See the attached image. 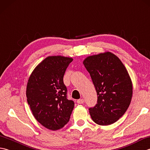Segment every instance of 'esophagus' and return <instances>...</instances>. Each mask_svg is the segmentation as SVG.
<instances>
[{
    "mask_svg": "<svg viewBox=\"0 0 150 150\" xmlns=\"http://www.w3.org/2000/svg\"><path fill=\"white\" fill-rule=\"evenodd\" d=\"M84 103V100L83 98H81V99H79L77 101V103L79 104H83Z\"/></svg>",
    "mask_w": 150,
    "mask_h": 150,
    "instance_id": "esophagus-1",
    "label": "esophagus"
}]
</instances>
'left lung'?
I'll return each mask as SVG.
<instances>
[{"instance_id": "left-lung-1", "label": "left lung", "mask_w": 150, "mask_h": 150, "mask_svg": "<svg viewBox=\"0 0 150 150\" xmlns=\"http://www.w3.org/2000/svg\"><path fill=\"white\" fill-rule=\"evenodd\" d=\"M83 64L97 93V104L89 109L92 120L100 126L113 124L125 113L132 98V82L126 67L110 52L88 56Z\"/></svg>"}]
</instances>
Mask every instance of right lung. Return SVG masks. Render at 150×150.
Wrapping results in <instances>:
<instances>
[{"label": "right lung", "mask_w": 150, "mask_h": 150, "mask_svg": "<svg viewBox=\"0 0 150 150\" xmlns=\"http://www.w3.org/2000/svg\"><path fill=\"white\" fill-rule=\"evenodd\" d=\"M71 57L49 56L38 64L30 75L26 97L33 115L40 124L53 131L68 122L74 103L66 98L63 77Z\"/></svg>", "instance_id": "1"}]
</instances>
